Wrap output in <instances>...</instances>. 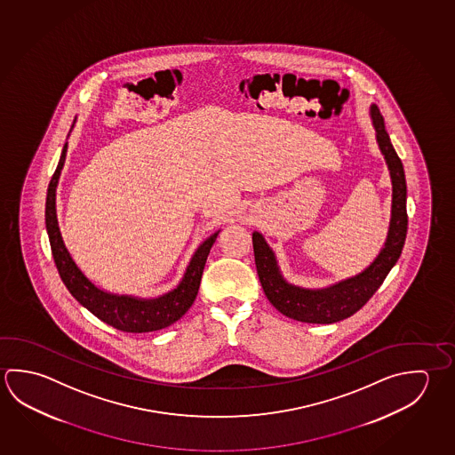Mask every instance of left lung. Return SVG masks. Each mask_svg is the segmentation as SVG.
<instances>
[{
  "instance_id": "1",
  "label": "left lung",
  "mask_w": 455,
  "mask_h": 455,
  "mask_svg": "<svg viewBox=\"0 0 455 455\" xmlns=\"http://www.w3.org/2000/svg\"><path fill=\"white\" fill-rule=\"evenodd\" d=\"M371 118L375 128L377 144L390 171L393 200L390 228L385 246L366 270L324 289L294 286L283 278L276 257L262 235L259 231L252 233L255 267L263 292L271 305L287 318L313 324H332L348 318L366 305L375 291L382 286L383 279L387 278L393 265L398 262L407 233L406 176L398 153L395 152L390 136L385 131L383 116L377 105H371Z\"/></svg>"
}]
</instances>
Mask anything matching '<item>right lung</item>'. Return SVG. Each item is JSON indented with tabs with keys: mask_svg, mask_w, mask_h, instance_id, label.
<instances>
[{
	"mask_svg": "<svg viewBox=\"0 0 455 455\" xmlns=\"http://www.w3.org/2000/svg\"><path fill=\"white\" fill-rule=\"evenodd\" d=\"M65 156H67V144L64 145L56 172L49 182L48 196H46V230H48L49 243H51V251L56 262L57 271L64 281L65 286L70 291V294L94 316L115 329H120L123 332L142 334V332L160 331L174 324L188 311L198 295L201 276L208 260L209 251L216 243L219 231L211 235L196 249L180 284L168 294L161 295L156 299H139L132 295L105 292L102 289L94 286L84 276V273L76 267L72 255L65 247L64 239L59 230L56 188L60 171L64 168Z\"/></svg>",
	"mask_w": 455,
	"mask_h": 455,
	"instance_id": "right-lung-1",
	"label": "right lung"
}]
</instances>
